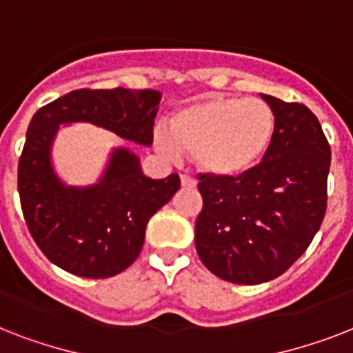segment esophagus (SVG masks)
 Wrapping results in <instances>:
<instances>
[{
  "instance_id": "1",
  "label": "esophagus",
  "mask_w": 353,
  "mask_h": 353,
  "mask_svg": "<svg viewBox=\"0 0 353 353\" xmlns=\"http://www.w3.org/2000/svg\"><path fill=\"white\" fill-rule=\"evenodd\" d=\"M181 185L185 188H194L196 187V181H194V177L187 176V174H181Z\"/></svg>"
}]
</instances>
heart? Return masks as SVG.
I'll list each match as a JSON object with an SVG mask.
<instances>
[{
  "instance_id": "1",
  "label": "heart",
  "mask_w": 353,
  "mask_h": 353,
  "mask_svg": "<svg viewBox=\"0 0 353 353\" xmlns=\"http://www.w3.org/2000/svg\"><path fill=\"white\" fill-rule=\"evenodd\" d=\"M276 133V115L260 99L212 95L181 108L168 121V137L159 135L165 154H190L205 174L240 176L265 157Z\"/></svg>"
}]
</instances>
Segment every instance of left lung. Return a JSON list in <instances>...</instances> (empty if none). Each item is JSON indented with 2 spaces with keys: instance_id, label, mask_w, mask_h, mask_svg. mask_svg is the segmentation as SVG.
<instances>
[{
  "instance_id": "1",
  "label": "left lung",
  "mask_w": 353,
  "mask_h": 353,
  "mask_svg": "<svg viewBox=\"0 0 353 353\" xmlns=\"http://www.w3.org/2000/svg\"><path fill=\"white\" fill-rule=\"evenodd\" d=\"M262 99L276 115L265 157L240 176L198 174L203 209L196 251L210 273L232 284H262L285 273L326 214L332 150L321 122L304 104Z\"/></svg>"
}]
</instances>
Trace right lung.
Returning a JSON list of instances; mask_svg holds the SVG:
<instances>
[{
    "instance_id": "add662e5",
    "label": "right lung",
    "mask_w": 353,
    "mask_h": 353,
    "mask_svg": "<svg viewBox=\"0 0 353 353\" xmlns=\"http://www.w3.org/2000/svg\"><path fill=\"white\" fill-rule=\"evenodd\" d=\"M161 93L154 90H74L34 113L18 163V192L36 245L54 265L84 279L130 268L143 249L146 223L179 190V176L150 179L130 150H115L97 185L65 187L51 166L60 124L93 122L150 146Z\"/></svg>"
}]
</instances>
